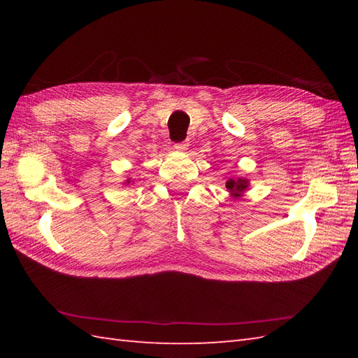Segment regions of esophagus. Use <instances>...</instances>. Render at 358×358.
<instances>
[{"mask_svg": "<svg viewBox=\"0 0 358 358\" xmlns=\"http://www.w3.org/2000/svg\"><path fill=\"white\" fill-rule=\"evenodd\" d=\"M187 148H189L187 141H180V143L173 144V149L178 150V152H185V150H187Z\"/></svg>", "mask_w": 358, "mask_h": 358, "instance_id": "34e87169", "label": "esophagus"}]
</instances>
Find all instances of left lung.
Listing matches in <instances>:
<instances>
[{
    "label": "left lung",
    "instance_id": "left-lung-1",
    "mask_svg": "<svg viewBox=\"0 0 358 358\" xmlns=\"http://www.w3.org/2000/svg\"><path fill=\"white\" fill-rule=\"evenodd\" d=\"M249 180L248 178H229L226 181V187L229 191V195L232 199H241L243 194H245L246 189L249 187Z\"/></svg>",
    "mask_w": 358,
    "mask_h": 358
}]
</instances>
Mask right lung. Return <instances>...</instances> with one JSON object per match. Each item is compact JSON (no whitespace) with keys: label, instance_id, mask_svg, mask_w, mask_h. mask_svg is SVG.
<instances>
[{"label":"right lung","instance_id":"1","mask_svg":"<svg viewBox=\"0 0 358 358\" xmlns=\"http://www.w3.org/2000/svg\"><path fill=\"white\" fill-rule=\"evenodd\" d=\"M129 183H131V178H127V180L124 181V185H129Z\"/></svg>","mask_w":358,"mask_h":358}]
</instances>
